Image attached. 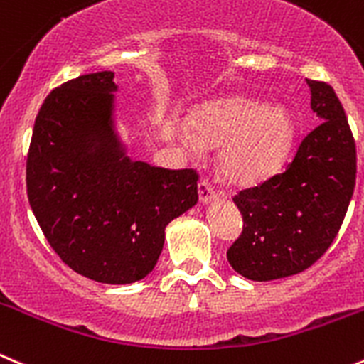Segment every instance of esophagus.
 I'll return each mask as SVG.
<instances>
[{
    "mask_svg": "<svg viewBox=\"0 0 364 364\" xmlns=\"http://www.w3.org/2000/svg\"><path fill=\"white\" fill-rule=\"evenodd\" d=\"M198 198L202 205H207V203L214 202L218 198V193L210 188V184H207L205 180H202L198 184Z\"/></svg>",
    "mask_w": 364,
    "mask_h": 364,
    "instance_id": "1",
    "label": "esophagus"
}]
</instances>
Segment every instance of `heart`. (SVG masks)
<instances>
[{
	"instance_id": "1",
	"label": "heart",
	"mask_w": 364,
	"mask_h": 364,
	"mask_svg": "<svg viewBox=\"0 0 364 364\" xmlns=\"http://www.w3.org/2000/svg\"><path fill=\"white\" fill-rule=\"evenodd\" d=\"M295 134V119L286 107L228 96L202 107L193 117L191 132H178V143L195 162L205 157V150H220L218 166L223 178L248 188L282 168Z\"/></svg>"
}]
</instances>
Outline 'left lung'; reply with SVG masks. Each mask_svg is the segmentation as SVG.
<instances>
[{
    "label": "left lung",
    "mask_w": 364,
    "mask_h": 364,
    "mask_svg": "<svg viewBox=\"0 0 364 364\" xmlns=\"http://www.w3.org/2000/svg\"><path fill=\"white\" fill-rule=\"evenodd\" d=\"M318 127L282 173L234 198L243 234L227 252L245 279L266 282L304 272L327 252L355 186V143L334 89L307 80Z\"/></svg>",
    "instance_id": "left-lung-1"
}]
</instances>
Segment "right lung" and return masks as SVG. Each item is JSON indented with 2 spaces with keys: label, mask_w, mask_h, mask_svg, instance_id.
Segmentation results:
<instances>
[{
  "label": "right lung",
  "mask_w": 364,
  "mask_h": 364,
  "mask_svg": "<svg viewBox=\"0 0 364 364\" xmlns=\"http://www.w3.org/2000/svg\"><path fill=\"white\" fill-rule=\"evenodd\" d=\"M112 71L53 89L33 124L26 189L41 230L76 273L132 284L155 268L166 227L198 202L193 169L128 157Z\"/></svg>",
  "instance_id": "obj_1"
}]
</instances>
